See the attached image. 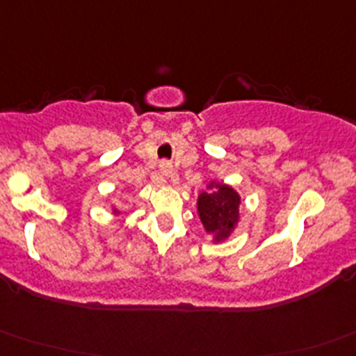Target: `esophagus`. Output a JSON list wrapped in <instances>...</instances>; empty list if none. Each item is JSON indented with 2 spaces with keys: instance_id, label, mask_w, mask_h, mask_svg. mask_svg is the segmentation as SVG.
Returning <instances> with one entry per match:
<instances>
[{
  "instance_id": "obj_1",
  "label": "esophagus",
  "mask_w": 356,
  "mask_h": 356,
  "mask_svg": "<svg viewBox=\"0 0 356 356\" xmlns=\"http://www.w3.org/2000/svg\"><path fill=\"white\" fill-rule=\"evenodd\" d=\"M159 174H161V177H165V179L172 177V174H174V168H172L170 163L168 161L159 163Z\"/></svg>"
}]
</instances>
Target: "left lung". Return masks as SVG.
Returning <instances> with one entry per match:
<instances>
[{
    "label": "left lung",
    "mask_w": 356,
    "mask_h": 356,
    "mask_svg": "<svg viewBox=\"0 0 356 356\" xmlns=\"http://www.w3.org/2000/svg\"><path fill=\"white\" fill-rule=\"evenodd\" d=\"M241 204L237 189L216 179L209 182L207 191L198 195L197 214L212 244H221L234 234L241 221Z\"/></svg>",
    "instance_id": "1"
}]
</instances>
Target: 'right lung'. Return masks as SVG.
<instances>
[{
  "instance_id": "1",
  "label": "right lung",
  "mask_w": 356,
  "mask_h": 356,
  "mask_svg": "<svg viewBox=\"0 0 356 356\" xmlns=\"http://www.w3.org/2000/svg\"><path fill=\"white\" fill-rule=\"evenodd\" d=\"M112 214H114V216L121 214V211H119V209H118V205H114V204H112Z\"/></svg>"
}]
</instances>
